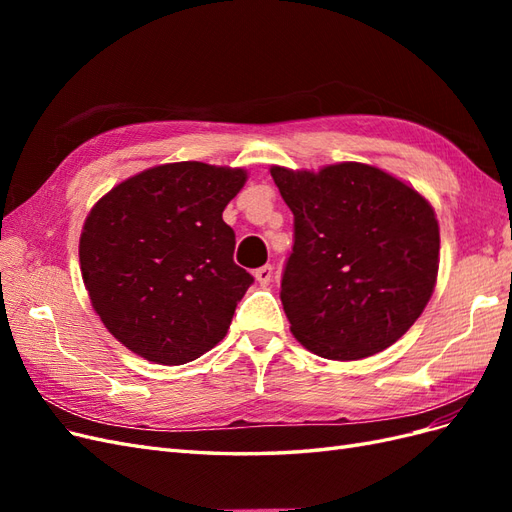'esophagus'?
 <instances>
[{
	"label": "esophagus",
	"mask_w": 512,
	"mask_h": 512,
	"mask_svg": "<svg viewBox=\"0 0 512 512\" xmlns=\"http://www.w3.org/2000/svg\"><path fill=\"white\" fill-rule=\"evenodd\" d=\"M254 277H256V282H258V284L267 286V284L271 282V277H273V267H271V265H265V267L256 269V271H254Z\"/></svg>",
	"instance_id": "34e87169"
}]
</instances>
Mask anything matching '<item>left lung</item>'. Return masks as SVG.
Listing matches in <instances>:
<instances>
[{
    "label": "left lung",
    "mask_w": 512,
    "mask_h": 512,
    "mask_svg": "<svg viewBox=\"0 0 512 512\" xmlns=\"http://www.w3.org/2000/svg\"><path fill=\"white\" fill-rule=\"evenodd\" d=\"M294 215L280 299L299 342L324 359L356 361L395 344L436 286V213L380 168L344 162L320 173L273 166Z\"/></svg>",
    "instance_id": "1"
}]
</instances>
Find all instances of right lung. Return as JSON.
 Here are the masks:
<instances>
[{
  "instance_id": "1",
  "label": "right lung",
  "mask_w": 512,
  "mask_h": 512,
  "mask_svg": "<svg viewBox=\"0 0 512 512\" xmlns=\"http://www.w3.org/2000/svg\"><path fill=\"white\" fill-rule=\"evenodd\" d=\"M247 173L203 162L149 168L87 215L79 258L91 305L147 361L183 365L222 342L254 277L235 265L222 211Z\"/></svg>"
}]
</instances>
